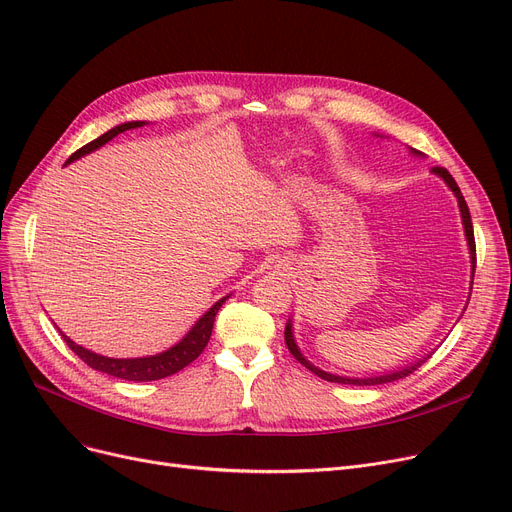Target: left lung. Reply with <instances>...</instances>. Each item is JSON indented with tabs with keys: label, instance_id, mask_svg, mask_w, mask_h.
<instances>
[{
	"label": "left lung",
	"instance_id": "left-lung-1",
	"mask_svg": "<svg viewBox=\"0 0 512 512\" xmlns=\"http://www.w3.org/2000/svg\"><path fill=\"white\" fill-rule=\"evenodd\" d=\"M376 138H385V136H379V133H374ZM410 150V154L412 157H425V154L422 152H418V150H414V148H408ZM433 173L437 175V177H441L443 182H446V186L454 192V196H456V201H458V209H460V219H462V228H464V238H466V247H469V255H471V288H473V276H475V263H477V253H475V236H473V221H471V213H469V207H466V201H464V196L460 194V188L456 186V182H454V177L443 169V167H435L433 169ZM471 297V295H469ZM466 305H469V301H466ZM466 309V307H464ZM464 309H462V314H464ZM284 341H286V347H288V351H291L293 355H295V360L297 362H301L307 370H311L314 372L316 376H320V379H324V381H330V383H341V385H383V383H393V381H399V379H404V376H408V374H412L414 370H418L422 364H425L429 358H431V353H427L425 358H418L416 362H412V364H408V366H404V368H397V370H389V372H379V374H368V376H345V374H332V372H326V370H322V368H318L316 364H311L305 355L301 353V349H299V345H297V341H295V332H293V318L286 322V328H284Z\"/></svg>",
	"mask_w": 512,
	"mask_h": 512
}]
</instances>
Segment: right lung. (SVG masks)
<instances>
[{
	"instance_id": "add662e5",
	"label": "right lung",
	"mask_w": 512,
	"mask_h": 512,
	"mask_svg": "<svg viewBox=\"0 0 512 512\" xmlns=\"http://www.w3.org/2000/svg\"><path fill=\"white\" fill-rule=\"evenodd\" d=\"M144 125H148V123L146 121H127V123H121L113 129H108L104 136L96 138L94 142L85 144L75 154H71L69 161H66V163H75L77 159L85 157V154H90V152L102 148L104 144H108L115 136H119V133H123L127 129L144 127ZM228 299H230V295L215 301L175 345H171L169 349H165L161 353L142 355V358H108V355H100L96 351H90V349L77 345L73 339L66 337L60 328L58 330H60L64 343L69 345L79 355V358L87 366H92L94 370L110 374V376H117V379H123V381H136V383L159 381V379H165V376L180 372L182 368L192 364L198 358V355L203 353V349L207 347V343L211 339V330H213V322H215L217 311Z\"/></svg>"
}]
</instances>
